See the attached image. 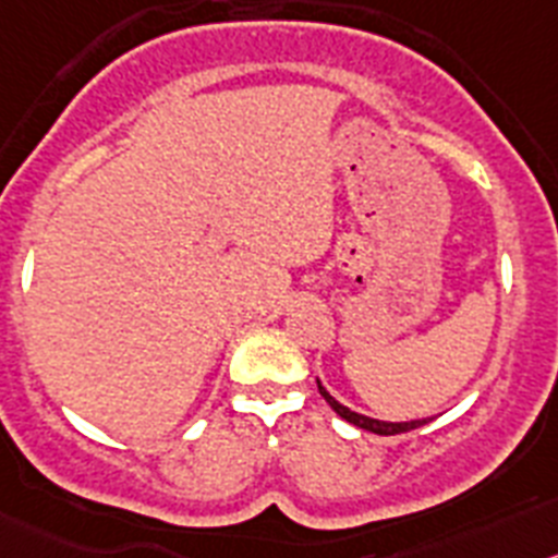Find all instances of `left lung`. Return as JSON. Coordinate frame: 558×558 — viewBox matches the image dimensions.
<instances>
[{"mask_svg": "<svg viewBox=\"0 0 558 558\" xmlns=\"http://www.w3.org/2000/svg\"><path fill=\"white\" fill-rule=\"evenodd\" d=\"M316 386H319V395H323V398L328 400V405L336 411V414L341 416V420H348V423H353L355 428L373 430V434H378V436L405 434V430H414V428H420V425L430 423V416H428V420H411V423H384V420H373V416H364V414H359V411H350L348 405H341L339 400H336L333 395H330V391L325 389L323 384H319V380H316Z\"/></svg>", "mask_w": 558, "mask_h": 558, "instance_id": "left-lung-1", "label": "left lung"}]
</instances>
